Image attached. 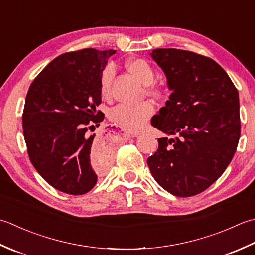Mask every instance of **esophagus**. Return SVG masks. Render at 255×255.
Segmentation results:
<instances>
[{"instance_id": "esophagus-1", "label": "esophagus", "mask_w": 255, "mask_h": 255, "mask_svg": "<svg viewBox=\"0 0 255 255\" xmlns=\"http://www.w3.org/2000/svg\"><path fill=\"white\" fill-rule=\"evenodd\" d=\"M123 135H124V137H127V138H132V137L137 136L136 134H132V133H124Z\"/></svg>"}]
</instances>
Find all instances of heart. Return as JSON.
I'll return each instance as SVG.
<instances>
[{"label": "heart", "instance_id": "obj_1", "mask_svg": "<svg viewBox=\"0 0 255 255\" xmlns=\"http://www.w3.org/2000/svg\"><path fill=\"white\" fill-rule=\"evenodd\" d=\"M129 72L145 85V93L156 100L166 96V90L155 79V70L146 59L135 58L127 62ZM116 74L112 64H108L100 74V92L103 98L108 99L111 95V85ZM154 114V107L150 102L145 101L139 105H119L110 112V119L128 132H138L144 128Z\"/></svg>", "mask_w": 255, "mask_h": 255}]
</instances>
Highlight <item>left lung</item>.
<instances>
[{"label":"left lung","mask_w":255,"mask_h":255,"mask_svg":"<svg viewBox=\"0 0 255 255\" xmlns=\"http://www.w3.org/2000/svg\"><path fill=\"white\" fill-rule=\"evenodd\" d=\"M153 59L173 91L152 126L167 136L147 158L154 179L171 195H198L220 177L240 138L239 93L220 65L189 50L157 48Z\"/></svg>","instance_id":"obj_1"}]
</instances>
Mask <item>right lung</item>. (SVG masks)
Returning <instances> with one entry per match:
<instances>
[{"label": "right lung", "mask_w": 255, "mask_h": 255, "mask_svg": "<svg viewBox=\"0 0 255 255\" xmlns=\"http://www.w3.org/2000/svg\"><path fill=\"white\" fill-rule=\"evenodd\" d=\"M116 50L85 48L50 61L30 85L23 133L35 169L57 190L84 195L112 159L113 146L91 134L105 119L100 74Z\"/></svg>", "instance_id": "right-lung-1"}]
</instances>
